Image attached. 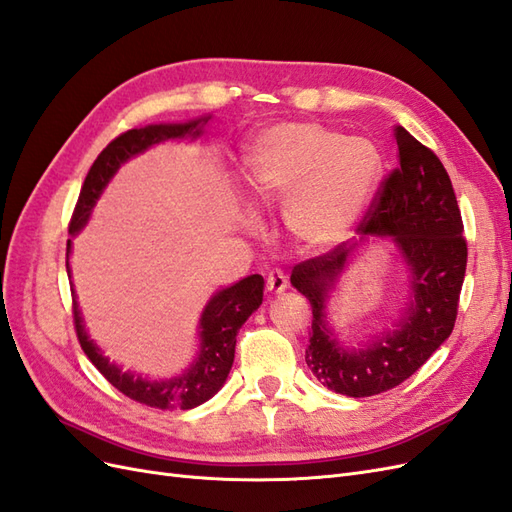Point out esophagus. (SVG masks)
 Masks as SVG:
<instances>
[{"instance_id": "esophagus-1", "label": "esophagus", "mask_w": 512, "mask_h": 512, "mask_svg": "<svg viewBox=\"0 0 512 512\" xmlns=\"http://www.w3.org/2000/svg\"><path fill=\"white\" fill-rule=\"evenodd\" d=\"M286 286H288V280L280 269L269 271V275H267V292L269 294H280L286 290Z\"/></svg>"}]
</instances>
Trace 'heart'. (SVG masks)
I'll use <instances>...</instances> for the list:
<instances>
[{
  "label": "heart",
  "instance_id": "obj_1",
  "mask_svg": "<svg viewBox=\"0 0 512 512\" xmlns=\"http://www.w3.org/2000/svg\"><path fill=\"white\" fill-rule=\"evenodd\" d=\"M382 175L378 147L312 121L262 130L243 158L247 190L262 205L282 203L292 237L307 247L342 241L359 222Z\"/></svg>",
  "mask_w": 512,
  "mask_h": 512
}]
</instances>
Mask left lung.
<instances>
[{
    "label": "left lung",
    "instance_id": "1",
    "mask_svg": "<svg viewBox=\"0 0 512 512\" xmlns=\"http://www.w3.org/2000/svg\"><path fill=\"white\" fill-rule=\"evenodd\" d=\"M399 166L371 200L359 230L393 237L410 269V305L393 331L359 350L339 346L327 327L329 290L348 265L354 247L307 258L292 269L290 284L312 305V331L305 363L327 389L348 397L391 391L453 333L468 243L451 177L440 158L401 126H395Z\"/></svg>",
    "mask_w": 512,
    "mask_h": 512
}]
</instances>
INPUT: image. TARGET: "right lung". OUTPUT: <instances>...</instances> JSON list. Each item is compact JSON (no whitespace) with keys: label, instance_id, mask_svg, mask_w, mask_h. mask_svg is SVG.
Masks as SVG:
<instances>
[{"label":"right lung","instance_id":"add662e5","mask_svg":"<svg viewBox=\"0 0 512 512\" xmlns=\"http://www.w3.org/2000/svg\"><path fill=\"white\" fill-rule=\"evenodd\" d=\"M209 117L196 119L190 123H160V126H147V128H134L119 134L115 141L108 143L96 162L91 164L89 173L83 181V188L76 200L74 213L70 218L68 232L76 235L91 215L96 200L100 198L106 183L117 173V168L134 158L136 153H143L147 147L158 145L168 138H183V136H198L200 123H207ZM70 239H68V252L70 256ZM66 269L70 273V265L66 260ZM70 277V275H68ZM262 288L265 280L262 275H247L245 280L237 282L235 286L220 290L215 297L207 303L203 316H200V352L198 359L185 374L170 378V380H147L141 376H134L130 371H121L117 365L108 363L106 356H102L100 348L91 342L83 327V318L79 312V305L74 299L72 290V314H74V329L79 344L87 359L98 367L100 374L111 382L117 391L126 397L160 410H190L200 404H205L215 393L222 389V384L228 378V371L235 361V346H237V333L243 327V322L252 316L254 309L262 303Z\"/></svg>","mask_w":512,"mask_h":512}]
</instances>
